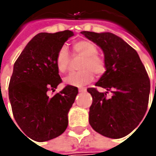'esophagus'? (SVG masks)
Here are the masks:
<instances>
[{"label": "esophagus", "instance_id": "esophagus-1", "mask_svg": "<svg viewBox=\"0 0 156 156\" xmlns=\"http://www.w3.org/2000/svg\"><path fill=\"white\" fill-rule=\"evenodd\" d=\"M79 92H80V93L86 92V88H80V89H79Z\"/></svg>", "mask_w": 156, "mask_h": 156}]
</instances>
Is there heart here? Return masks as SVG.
I'll use <instances>...</instances> for the list:
<instances>
[{"label":"heart","mask_w":156,"mask_h":156,"mask_svg":"<svg viewBox=\"0 0 156 156\" xmlns=\"http://www.w3.org/2000/svg\"><path fill=\"white\" fill-rule=\"evenodd\" d=\"M73 49L75 55L83 57L80 64L81 71L65 77V84L82 87L94 81V73L99 76L104 74L106 70L104 59L98 55L97 47L92 41L86 40L76 41L73 45ZM55 64L61 73H66L69 70L70 57L67 48L62 47L59 49L55 57Z\"/></svg>","instance_id":"1"}]
</instances>
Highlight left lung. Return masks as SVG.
<instances>
[{"mask_svg":"<svg viewBox=\"0 0 156 156\" xmlns=\"http://www.w3.org/2000/svg\"><path fill=\"white\" fill-rule=\"evenodd\" d=\"M81 33L101 48L106 64V71L95 86L107 92L87 88L93 98L89 124L106 137H124L139 125L147 111L150 93L147 71L137 52L121 37L109 32ZM108 91L112 93L109 98Z\"/></svg>","mask_w":156,"mask_h":156,"instance_id":"1","label":"left lung"}]
</instances>
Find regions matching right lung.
<instances>
[{
	"label": "right lung",
	"instance_id": "1",
	"mask_svg": "<svg viewBox=\"0 0 156 156\" xmlns=\"http://www.w3.org/2000/svg\"><path fill=\"white\" fill-rule=\"evenodd\" d=\"M73 35L70 30L38 34L14 65L9 87L13 115L24 134L34 141H49L62 135L68 127V114L78 88L68 85L51 97L48 91H55L62 82L55 57Z\"/></svg>",
	"mask_w": 156,
	"mask_h": 156
}]
</instances>
